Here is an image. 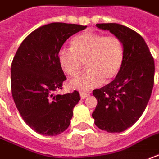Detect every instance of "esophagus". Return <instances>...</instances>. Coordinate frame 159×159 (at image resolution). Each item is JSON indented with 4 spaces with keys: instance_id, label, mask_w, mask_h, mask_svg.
<instances>
[{
    "instance_id": "34e87169",
    "label": "esophagus",
    "mask_w": 159,
    "mask_h": 159,
    "mask_svg": "<svg viewBox=\"0 0 159 159\" xmlns=\"http://www.w3.org/2000/svg\"><path fill=\"white\" fill-rule=\"evenodd\" d=\"M80 98H81V99H84V98H86L87 96H89L90 93H83V92H81V93H80Z\"/></svg>"
}]
</instances>
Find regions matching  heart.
Segmentation results:
<instances>
[{"label":"heart","instance_id":"1","mask_svg":"<svg viewBox=\"0 0 159 159\" xmlns=\"http://www.w3.org/2000/svg\"><path fill=\"white\" fill-rule=\"evenodd\" d=\"M72 48H62L58 61L64 73L76 76L86 62L87 72L69 82L73 89L89 91L112 80L120 73L125 61L122 41L115 35L86 31L73 37Z\"/></svg>","mask_w":159,"mask_h":159}]
</instances>
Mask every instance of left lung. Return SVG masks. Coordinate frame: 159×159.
Instances as JSON below:
<instances>
[{"label": "left lung", "instance_id": "left-lung-1", "mask_svg": "<svg viewBox=\"0 0 159 159\" xmlns=\"http://www.w3.org/2000/svg\"><path fill=\"white\" fill-rule=\"evenodd\" d=\"M122 41L125 61L119 75L107 86L93 90L98 104L94 123L108 132H121L138 121L146 108L154 84V60L143 37L117 23H100Z\"/></svg>", "mask_w": 159, "mask_h": 159}]
</instances>
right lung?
Instances as JSON below:
<instances>
[{
	"mask_svg": "<svg viewBox=\"0 0 159 159\" xmlns=\"http://www.w3.org/2000/svg\"><path fill=\"white\" fill-rule=\"evenodd\" d=\"M86 26L52 22L33 31L18 48L11 65V90L20 114L41 135L56 136L66 131L73 118L80 93L54 94L66 76L58 53L70 36Z\"/></svg>",
	"mask_w": 159,
	"mask_h": 159,
	"instance_id": "obj_1",
	"label": "right lung"
}]
</instances>
